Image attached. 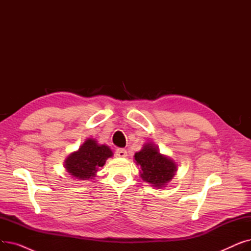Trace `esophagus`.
<instances>
[{
	"mask_svg": "<svg viewBox=\"0 0 251 251\" xmlns=\"http://www.w3.org/2000/svg\"><path fill=\"white\" fill-rule=\"evenodd\" d=\"M116 155L120 156V157H125V156H127V151L124 149H118L116 151Z\"/></svg>",
	"mask_w": 251,
	"mask_h": 251,
	"instance_id": "1",
	"label": "esophagus"
}]
</instances>
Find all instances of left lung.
<instances>
[{
  "mask_svg": "<svg viewBox=\"0 0 251 251\" xmlns=\"http://www.w3.org/2000/svg\"><path fill=\"white\" fill-rule=\"evenodd\" d=\"M135 161L140 165V176L143 181L149 182L154 187L160 188L173 179L177 167L173 161L162 155L157 148L152 144H146L143 149L136 152Z\"/></svg>",
  "mask_w": 251,
  "mask_h": 251,
  "instance_id": "left-lung-1",
  "label": "left lung"
}]
</instances>
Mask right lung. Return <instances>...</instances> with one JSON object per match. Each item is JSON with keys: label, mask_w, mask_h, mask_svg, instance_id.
Instances as JSON below:
<instances>
[{"label": "right lung", "mask_w": 251, "mask_h": 251, "mask_svg": "<svg viewBox=\"0 0 251 251\" xmlns=\"http://www.w3.org/2000/svg\"><path fill=\"white\" fill-rule=\"evenodd\" d=\"M113 152L107 146H99L95 139H87L77 151L72 152L65 161V168L74 178L87 180L95 177Z\"/></svg>", "instance_id": "1"}]
</instances>
